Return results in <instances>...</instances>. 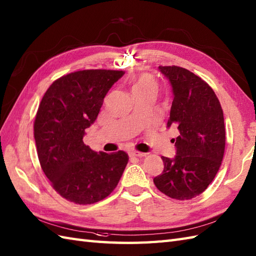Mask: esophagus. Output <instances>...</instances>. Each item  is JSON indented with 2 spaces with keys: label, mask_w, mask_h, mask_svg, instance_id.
I'll list each match as a JSON object with an SVG mask.
<instances>
[{
  "label": "esophagus",
  "mask_w": 256,
  "mask_h": 256,
  "mask_svg": "<svg viewBox=\"0 0 256 256\" xmlns=\"http://www.w3.org/2000/svg\"><path fill=\"white\" fill-rule=\"evenodd\" d=\"M130 157H140V158H142V157H145L146 154L140 152H136V150H132V152H130Z\"/></svg>",
  "instance_id": "1"
}]
</instances>
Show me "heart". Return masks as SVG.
<instances>
[{"label": "heart", "mask_w": 256, "mask_h": 256, "mask_svg": "<svg viewBox=\"0 0 256 256\" xmlns=\"http://www.w3.org/2000/svg\"><path fill=\"white\" fill-rule=\"evenodd\" d=\"M130 89H132V92H144L147 89H156L157 85L155 80L152 78L150 75L148 74H140L138 76L133 77L130 82Z\"/></svg>", "instance_id": "obj_1"}]
</instances>
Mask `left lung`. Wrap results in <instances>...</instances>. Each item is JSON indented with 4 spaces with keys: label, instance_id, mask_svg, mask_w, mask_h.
Returning a JSON list of instances; mask_svg holds the SVG:
<instances>
[{
    "label": "left lung",
    "instance_id": "obj_1",
    "mask_svg": "<svg viewBox=\"0 0 256 256\" xmlns=\"http://www.w3.org/2000/svg\"><path fill=\"white\" fill-rule=\"evenodd\" d=\"M174 92L167 128L179 130L176 156L162 157L164 171L154 178L171 198L191 200L203 193L220 168L226 132L220 102L200 77L180 66H159Z\"/></svg>",
    "mask_w": 256,
    "mask_h": 256
}]
</instances>
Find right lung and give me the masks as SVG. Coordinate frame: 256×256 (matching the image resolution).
<instances>
[{"mask_svg": "<svg viewBox=\"0 0 256 256\" xmlns=\"http://www.w3.org/2000/svg\"><path fill=\"white\" fill-rule=\"evenodd\" d=\"M122 70H85L60 77L48 88L34 118L38 158L52 188L75 204L106 198L126 169V152H94L85 130L96 121L106 94Z\"/></svg>", "mask_w": 256, "mask_h": 256, "instance_id": "obj_1", "label": "right lung"}]
</instances>
